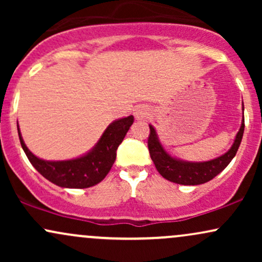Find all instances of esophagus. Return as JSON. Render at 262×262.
Listing matches in <instances>:
<instances>
[{"mask_svg":"<svg viewBox=\"0 0 262 262\" xmlns=\"http://www.w3.org/2000/svg\"><path fill=\"white\" fill-rule=\"evenodd\" d=\"M148 114H149L148 108L144 106H139L134 110V117L137 121H144V119L148 117Z\"/></svg>","mask_w":262,"mask_h":262,"instance_id":"esophagus-1","label":"esophagus"}]
</instances>
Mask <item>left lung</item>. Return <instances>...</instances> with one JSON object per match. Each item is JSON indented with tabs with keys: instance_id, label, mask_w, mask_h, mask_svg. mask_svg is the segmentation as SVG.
I'll return each mask as SVG.
<instances>
[{
	"instance_id": "obj_1",
	"label": "left lung",
	"mask_w": 262,
	"mask_h": 262,
	"mask_svg": "<svg viewBox=\"0 0 262 262\" xmlns=\"http://www.w3.org/2000/svg\"><path fill=\"white\" fill-rule=\"evenodd\" d=\"M243 111H244V103H243ZM150 135L148 139V148L150 152V158L154 161V165L159 173L164 179L169 180L171 182L179 183V185L186 186H196L202 185L214 179L218 173H221L225 167L229 165L235 156L240 143H242L243 134H244V114H243L242 125L239 132L235 135L233 145L223 155L208 161H185L181 159H177L175 156L170 155L165 150L162 144L159 139L158 133L151 124H149Z\"/></svg>"
}]
</instances>
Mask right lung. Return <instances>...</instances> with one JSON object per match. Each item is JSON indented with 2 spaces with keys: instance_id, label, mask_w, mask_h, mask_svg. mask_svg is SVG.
I'll return each mask as SVG.
<instances>
[{
  "instance_id": "obj_1",
  "label": "right lung",
  "mask_w": 262,
  "mask_h": 262,
  "mask_svg": "<svg viewBox=\"0 0 262 262\" xmlns=\"http://www.w3.org/2000/svg\"><path fill=\"white\" fill-rule=\"evenodd\" d=\"M134 117L117 119L108 125L93 148L71 160L48 161L39 159L27 148L17 123L18 137L27 158L40 175L62 188H87L100 183L116 161L117 149L133 124Z\"/></svg>"
}]
</instances>
